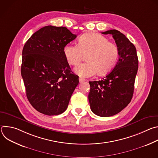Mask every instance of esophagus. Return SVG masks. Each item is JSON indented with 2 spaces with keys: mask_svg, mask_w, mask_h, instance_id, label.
Wrapping results in <instances>:
<instances>
[{
  "mask_svg": "<svg viewBox=\"0 0 158 158\" xmlns=\"http://www.w3.org/2000/svg\"><path fill=\"white\" fill-rule=\"evenodd\" d=\"M79 82H80V83H82V82H84V81H85V79H83V78L79 77Z\"/></svg>",
  "mask_w": 158,
  "mask_h": 158,
  "instance_id": "1",
  "label": "esophagus"
}]
</instances>
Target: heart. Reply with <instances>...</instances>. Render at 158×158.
<instances>
[{"instance_id": "b5f03b06", "label": "heart", "mask_w": 158, "mask_h": 158, "mask_svg": "<svg viewBox=\"0 0 158 158\" xmlns=\"http://www.w3.org/2000/svg\"><path fill=\"white\" fill-rule=\"evenodd\" d=\"M63 53L67 62L71 65H76L86 56L87 62L79 64L74 68L76 74L84 77L94 76L97 73L101 76L107 74L113 69L119 56L115 44L94 33L82 35L78 44H66Z\"/></svg>"}]
</instances>
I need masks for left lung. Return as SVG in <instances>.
<instances>
[{
	"instance_id": "1",
	"label": "left lung",
	"mask_w": 158,
	"mask_h": 158,
	"mask_svg": "<svg viewBox=\"0 0 158 158\" xmlns=\"http://www.w3.org/2000/svg\"><path fill=\"white\" fill-rule=\"evenodd\" d=\"M111 34L119 50V59L110 73L98 81H89L88 98L93 113L101 117L114 116L131 102L138 69V58L134 44L121 32L112 29Z\"/></svg>"
}]
</instances>
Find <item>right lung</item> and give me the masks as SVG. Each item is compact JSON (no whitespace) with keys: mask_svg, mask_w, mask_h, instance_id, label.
Here are the masks:
<instances>
[{"mask_svg":"<svg viewBox=\"0 0 158 158\" xmlns=\"http://www.w3.org/2000/svg\"><path fill=\"white\" fill-rule=\"evenodd\" d=\"M77 35L65 27L45 26L34 33L22 50L21 75L32 107L48 116L62 114L79 84L63 48Z\"/></svg>","mask_w":158,"mask_h":158,"instance_id":"right-lung-1","label":"right lung"}]
</instances>
